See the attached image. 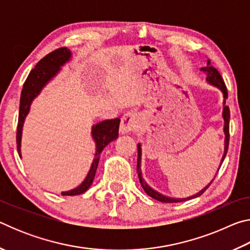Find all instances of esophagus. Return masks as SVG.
<instances>
[{"mask_svg":"<svg viewBox=\"0 0 250 250\" xmlns=\"http://www.w3.org/2000/svg\"><path fill=\"white\" fill-rule=\"evenodd\" d=\"M138 126V117L134 112H126L121 118L120 133L128 134Z\"/></svg>","mask_w":250,"mask_h":250,"instance_id":"obj_1","label":"esophagus"}]
</instances>
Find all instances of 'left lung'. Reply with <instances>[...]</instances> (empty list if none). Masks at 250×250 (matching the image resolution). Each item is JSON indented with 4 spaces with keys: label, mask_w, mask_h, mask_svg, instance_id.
<instances>
[{
    "label": "left lung",
    "mask_w": 250,
    "mask_h": 250,
    "mask_svg": "<svg viewBox=\"0 0 250 250\" xmlns=\"http://www.w3.org/2000/svg\"><path fill=\"white\" fill-rule=\"evenodd\" d=\"M206 67H202L201 70L204 71L206 74V83H209L210 86H214L216 87L217 89H219L222 91L223 94V112H222V117H223V121H224V134H225V139H224V154L222 156V160H221V163H219V167H221L222 163L224 159H225L226 153H227V149H228V142H229V108H228V105L226 104V99H227V89H226V86L225 83H224V80L222 78V76L219 75V73L217 71L216 68H214V67L209 66L208 62H207ZM141 159H142V147H141V143H138V164H137V171H138V176H139V180H140V183L141 186L145 189V192L147 194V195L151 196L152 198H154V200L159 201V202H163V203H179V202H184V201H188V200H192V198H195L198 197L200 195H202L203 193L206 191V188H208V186L211 184V182L214 181V179L211 180L208 184H207L204 188H202L200 192L194 194L192 196H188V197H184V198H175V197H170V196H167L164 195V194L160 193L158 191H155L153 188H151V186L146 183V180L143 179L142 176V171H141ZM218 167V170H219ZM217 170V172H218Z\"/></svg>",
    "instance_id": "8db88e82"
}]
</instances>
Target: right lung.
Returning <instances> with one entry per match:
<instances>
[{
	"label": "right lung",
	"instance_id": "obj_1",
	"mask_svg": "<svg viewBox=\"0 0 250 250\" xmlns=\"http://www.w3.org/2000/svg\"><path fill=\"white\" fill-rule=\"evenodd\" d=\"M73 54L70 50L66 47L58 48L54 50L47 56L37 62L23 86L22 94H21L20 100V113H19V125H18V134H16V142H18V151L20 158H22V152H21V146H22V134H23V126L25 124L27 115L31 111V105L35 98L41 95L42 90L61 73L62 67L65 66L67 62L71 61ZM119 125L120 119L104 120L99 124L94 125L91 126V138L95 142L96 151L95 158L92 160L89 171H88L86 177L82 182V184L78 185L77 188L69 191L62 192V195L64 196H73L79 195L87 191L90 188V185L94 182L97 167H98L99 158L103 150L107 146L110 142L115 141L118 138V132H119Z\"/></svg>",
	"mask_w": 250,
	"mask_h": 250
}]
</instances>
